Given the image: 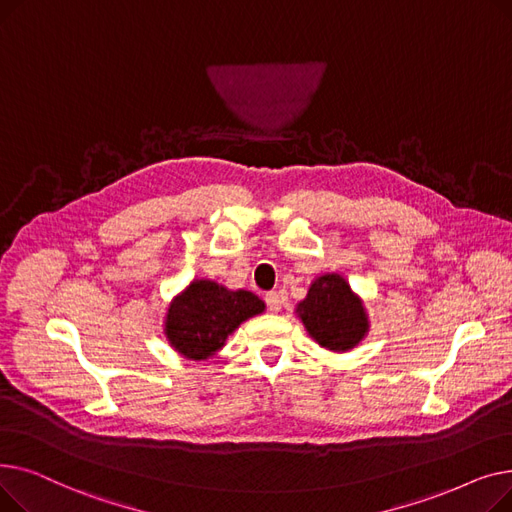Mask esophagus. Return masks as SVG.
<instances>
[{"mask_svg": "<svg viewBox=\"0 0 512 512\" xmlns=\"http://www.w3.org/2000/svg\"><path fill=\"white\" fill-rule=\"evenodd\" d=\"M282 294L280 292H267L265 294V303H267V307H270V311L272 313H280L282 311Z\"/></svg>", "mask_w": 512, "mask_h": 512, "instance_id": "esophagus-1", "label": "esophagus"}]
</instances>
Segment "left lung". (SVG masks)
I'll return each instance as SVG.
<instances>
[{"mask_svg": "<svg viewBox=\"0 0 512 512\" xmlns=\"http://www.w3.org/2000/svg\"><path fill=\"white\" fill-rule=\"evenodd\" d=\"M307 334L326 351L348 353L369 334L363 299L340 274H321L294 309Z\"/></svg>", "mask_w": 512, "mask_h": 512, "instance_id": "left-lung-1", "label": "left lung"}]
</instances>
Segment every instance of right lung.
<instances>
[{
    "instance_id": "add662e5",
    "label": "right lung",
    "mask_w": 512,
    "mask_h": 512,
    "mask_svg": "<svg viewBox=\"0 0 512 512\" xmlns=\"http://www.w3.org/2000/svg\"><path fill=\"white\" fill-rule=\"evenodd\" d=\"M265 311L251 290H230L207 278H195L170 301L164 334L174 351L188 361H207L226 346L230 334Z\"/></svg>"
}]
</instances>
